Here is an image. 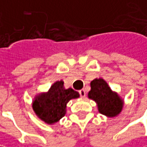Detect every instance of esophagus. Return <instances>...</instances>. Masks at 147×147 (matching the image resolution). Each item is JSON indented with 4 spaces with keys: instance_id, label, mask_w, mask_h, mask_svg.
Returning <instances> with one entry per match:
<instances>
[{
    "instance_id": "1",
    "label": "esophagus",
    "mask_w": 147,
    "mask_h": 147,
    "mask_svg": "<svg viewBox=\"0 0 147 147\" xmlns=\"http://www.w3.org/2000/svg\"><path fill=\"white\" fill-rule=\"evenodd\" d=\"M79 93H80V95H81L82 98H85V96H86V91H85L84 89L80 90V91H79Z\"/></svg>"
}]
</instances>
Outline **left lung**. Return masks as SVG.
<instances>
[{
    "label": "left lung",
    "mask_w": 147,
    "mask_h": 147,
    "mask_svg": "<svg viewBox=\"0 0 147 147\" xmlns=\"http://www.w3.org/2000/svg\"><path fill=\"white\" fill-rule=\"evenodd\" d=\"M91 90L87 97L93 100L98 107V112L108 118L117 117L121 113L125 101L109 86L102 78H95L90 83Z\"/></svg>",
    "instance_id": "1"
}]
</instances>
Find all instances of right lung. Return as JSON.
<instances>
[{"mask_svg":"<svg viewBox=\"0 0 147 147\" xmlns=\"http://www.w3.org/2000/svg\"><path fill=\"white\" fill-rule=\"evenodd\" d=\"M79 97L78 92L71 87L66 89L63 81H57L47 92L35 95L32 102L33 110L39 119L52 125L65 115L68 102Z\"/></svg>","mask_w":147,"mask_h":147,"instance_id":"add662e5","label":"right lung"}]
</instances>
